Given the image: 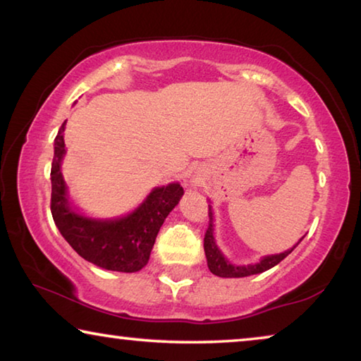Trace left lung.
<instances>
[{"mask_svg": "<svg viewBox=\"0 0 361 361\" xmlns=\"http://www.w3.org/2000/svg\"><path fill=\"white\" fill-rule=\"evenodd\" d=\"M209 229L205 232L204 237V250H205V256H207V264H209V269L212 274H215L218 277H228V279H239V277H248V276H255V274H261L271 269L274 266H277L280 261L285 259L293 250H295L299 245V240L295 247L286 250L283 253L279 255H269L264 256L259 262H255V264H247V266H235L231 264V262L224 258V255L221 253V250L218 248L215 235H213V212L212 207L209 205Z\"/></svg>", "mask_w": 361, "mask_h": 361, "instance_id": "8db88e82", "label": "left lung"}]
</instances>
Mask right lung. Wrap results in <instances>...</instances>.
<instances>
[{"label": "right lung", "instance_id": "right-lung-1", "mask_svg": "<svg viewBox=\"0 0 361 361\" xmlns=\"http://www.w3.org/2000/svg\"><path fill=\"white\" fill-rule=\"evenodd\" d=\"M66 121L54 140L51 169V212L54 223L71 248L92 264L116 272H137L148 264L157 232L169 213L185 194L180 183L154 188L138 209L116 219H94L78 213L68 200L62 175L65 156L63 130Z\"/></svg>", "mask_w": 361, "mask_h": 361}]
</instances>
